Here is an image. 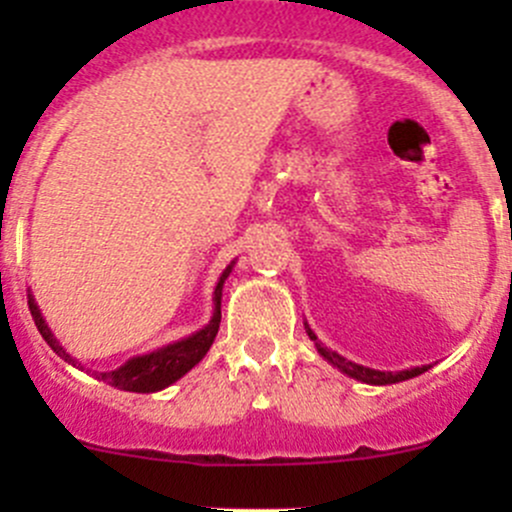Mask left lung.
<instances>
[{
  "label": "left lung",
  "instance_id": "8db88e82",
  "mask_svg": "<svg viewBox=\"0 0 512 512\" xmlns=\"http://www.w3.org/2000/svg\"><path fill=\"white\" fill-rule=\"evenodd\" d=\"M304 329H307L309 339L314 342V347H317V352L324 356V359L329 361V364L334 366V369H339L342 374L352 376V379L361 381V384H371V386H386V384H399V381H406V379H414V376L423 374V371L431 369V364L426 366H414V369H404V371H379V369H369V366H361V364H354V361L344 359L342 354L332 352V349L322 347L317 339V334L309 329V324H304Z\"/></svg>",
  "mask_w": 512,
  "mask_h": 512
}]
</instances>
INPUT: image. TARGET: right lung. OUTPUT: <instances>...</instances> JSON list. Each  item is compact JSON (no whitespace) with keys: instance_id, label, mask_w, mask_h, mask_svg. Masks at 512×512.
<instances>
[{"instance_id":"obj_1","label":"right lung","mask_w":512,"mask_h":512,"mask_svg":"<svg viewBox=\"0 0 512 512\" xmlns=\"http://www.w3.org/2000/svg\"><path fill=\"white\" fill-rule=\"evenodd\" d=\"M232 267H235V260L225 267L223 275H220V280H218V285H215L213 317H210V322L205 324L203 329H198V332H193L190 337L178 339V342H173V344H165V347H160L151 354L131 356L126 364L118 366V369H113V371L86 369V366L81 364L76 356H71L64 347H61L59 339L54 337V332H51L49 324H46V319H44V314H41L39 304H36L32 289H29V294H27L29 309H32L34 324H36V329H39L41 337H44V342L49 344V347L54 349L61 359L69 361L71 366H76V369L86 371V374H91L94 379L106 381V384L116 386V389H121V391H133V394H153V391L165 389V386L175 384L180 376L188 374V371L193 369V366L198 364L205 354H208V349L213 347L215 334H218V329H220V302H223V285H225L227 277H230Z\"/></svg>"}]
</instances>
